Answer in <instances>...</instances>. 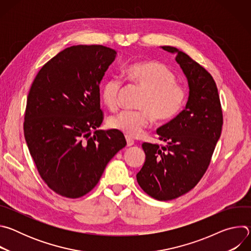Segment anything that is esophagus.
Listing matches in <instances>:
<instances>
[{
	"instance_id": "obj_1",
	"label": "esophagus",
	"mask_w": 251,
	"mask_h": 251,
	"mask_svg": "<svg viewBox=\"0 0 251 251\" xmlns=\"http://www.w3.org/2000/svg\"><path fill=\"white\" fill-rule=\"evenodd\" d=\"M126 142H127V146H128V147L134 145V140L131 139L130 137H126Z\"/></svg>"
}]
</instances>
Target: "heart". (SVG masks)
<instances>
[{
	"label": "heart",
	"mask_w": 251,
	"mask_h": 251,
	"mask_svg": "<svg viewBox=\"0 0 251 251\" xmlns=\"http://www.w3.org/2000/svg\"><path fill=\"white\" fill-rule=\"evenodd\" d=\"M127 78L145 90L139 103V111L124 110L108 120L109 127L128 137L143 135L151 116L156 122H167L181 113L187 102V90L176 82V75L166 65L156 61L135 62L126 69ZM122 80L118 76L107 78L100 89L103 103L111 110L118 106Z\"/></svg>",
	"instance_id": "1"
}]
</instances>
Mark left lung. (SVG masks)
<instances>
[{
	"instance_id": "1",
	"label": "left lung",
	"mask_w": 251,
	"mask_h": 251,
	"mask_svg": "<svg viewBox=\"0 0 251 251\" xmlns=\"http://www.w3.org/2000/svg\"><path fill=\"white\" fill-rule=\"evenodd\" d=\"M161 49L176 54L189 97L185 109L157 130L166 145L142 144L146 158L136 177L150 197L170 201L190 192L205 173L221 137L223 111L217 84L207 71L174 47Z\"/></svg>"
}]
</instances>
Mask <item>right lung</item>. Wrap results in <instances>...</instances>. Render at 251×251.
<instances>
[{"instance_id": "add662e5", "label": "right lung", "mask_w": 251, "mask_h": 251, "mask_svg": "<svg viewBox=\"0 0 251 251\" xmlns=\"http://www.w3.org/2000/svg\"><path fill=\"white\" fill-rule=\"evenodd\" d=\"M116 55L103 46L67 48L42 67L29 89L25 139L42 178L62 197L89 193L127 144L118 130H97L99 85Z\"/></svg>"}]
</instances>
